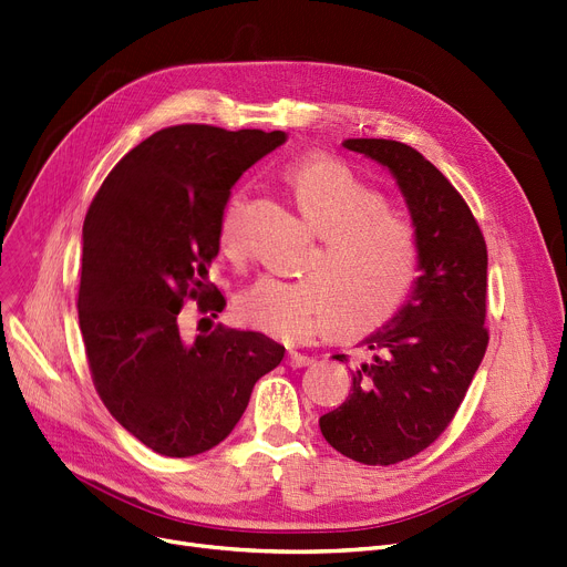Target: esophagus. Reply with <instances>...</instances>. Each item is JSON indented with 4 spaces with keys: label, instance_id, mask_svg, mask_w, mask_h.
Masks as SVG:
<instances>
[{
    "label": "esophagus",
    "instance_id": "obj_1",
    "mask_svg": "<svg viewBox=\"0 0 567 567\" xmlns=\"http://www.w3.org/2000/svg\"><path fill=\"white\" fill-rule=\"evenodd\" d=\"M313 363V357L307 354H299V352H288V365L290 368H307Z\"/></svg>",
    "mask_w": 567,
    "mask_h": 567
}]
</instances>
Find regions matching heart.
<instances>
[{
	"label": "heart",
	"instance_id": "1",
	"mask_svg": "<svg viewBox=\"0 0 567 567\" xmlns=\"http://www.w3.org/2000/svg\"><path fill=\"white\" fill-rule=\"evenodd\" d=\"M297 208L320 236L303 279L260 277L236 299V316L275 340L309 342L333 322L374 324L393 316L417 284L422 238L411 217L342 161L313 154L286 165ZM247 193L234 188L217 215V247L245 251Z\"/></svg>",
	"mask_w": 567,
	"mask_h": 567
}]
</instances>
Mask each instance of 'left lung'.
<instances>
[{"mask_svg":"<svg viewBox=\"0 0 567 567\" xmlns=\"http://www.w3.org/2000/svg\"><path fill=\"white\" fill-rule=\"evenodd\" d=\"M342 145L393 172L422 238V270L395 318L359 344L352 393L320 429L347 458L393 465L450 426L486 354L488 251L461 193L417 150L385 138Z\"/></svg>","mask_w":567,"mask_h":567,"instance_id":"1","label":"left lung"}]
</instances>
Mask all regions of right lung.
<instances>
[{"label":"right lung","mask_w":567,"mask_h":567,"mask_svg":"<svg viewBox=\"0 0 567 567\" xmlns=\"http://www.w3.org/2000/svg\"><path fill=\"white\" fill-rule=\"evenodd\" d=\"M286 141L284 132L210 124L161 128L109 172L83 223L79 327L95 390L132 435L169 458L223 443L254 383L284 347L217 324L182 333L184 301L220 313L208 281L217 215L240 174Z\"/></svg>","instance_id":"obj_1"}]
</instances>
